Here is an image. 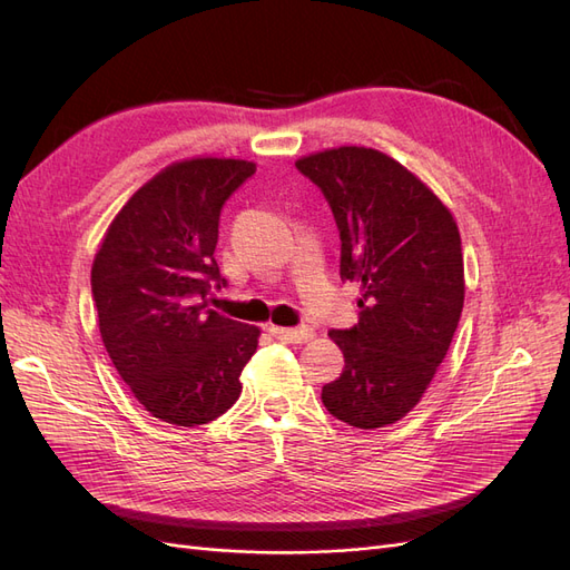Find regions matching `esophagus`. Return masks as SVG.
<instances>
[{
	"mask_svg": "<svg viewBox=\"0 0 570 570\" xmlns=\"http://www.w3.org/2000/svg\"><path fill=\"white\" fill-rule=\"evenodd\" d=\"M268 331H271V335L275 340H283V342H308V340L314 337V327H308V325H299V327L271 325Z\"/></svg>",
	"mask_w": 570,
	"mask_h": 570,
	"instance_id": "esophagus-1",
	"label": "esophagus"
}]
</instances>
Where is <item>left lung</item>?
Returning <instances> with one entry per match:
<instances>
[{
    "instance_id": "8db88e82",
    "label": "left lung",
    "mask_w": 570,
    "mask_h": 570,
    "mask_svg": "<svg viewBox=\"0 0 570 570\" xmlns=\"http://www.w3.org/2000/svg\"><path fill=\"white\" fill-rule=\"evenodd\" d=\"M340 230V278L361 287L358 323L331 335L344 354L325 409L354 428L404 419L450 350L463 308L459 228L446 206L387 154L340 147L297 161Z\"/></svg>"
}]
</instances>
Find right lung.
I'll list each match as a JSON object with an SVG mask.
<instances>
[{
    "mask_svg": "<svg viewBox=\"0 0 570 570\" xmlns=\"http://www.w3.org/2000/svg\"><path fill=\"white\" fill-rule=\"evenodd\" d=\"M256 174L239 159L161 170L118 212L92 264L99 333L118 375L154 419L202 425L235 402L258 327L209 308L223 204Z\"/></svg>",
    "mask_w": 570,
    "mask_h": 570,
    "instance_id": "right-lung-1",
    "label": "right lung"
}]
</instances>
